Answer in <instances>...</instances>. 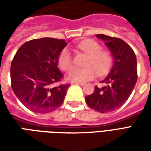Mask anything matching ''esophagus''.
<instances>
[{
  "mask_svg": "<svg viewBox=\"0 0 151 151\" xmlns=\"http://www.w3.org/2000/svg\"><path fill=\"white\" fill-rule=\"evenodd\" d=\"M74 84H76V85H79V86H84L85 84L84 83H82V82H73Z\"/></svg>",
  "mask_w": 151,
  "mask_h": 151,
  "instance_id": "obj_1",
  "label": "esophagus"
}]
</instances>
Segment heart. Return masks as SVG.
Returning <instances> with one entry per match:
<instances>
[{
	"label": "heart",
	"mask_w": 151,
	"mask_h": 151,
	"mask_svg": "<svg viewBox=\"0 0 151 151\" xmlns=\"http://www.w3.org/2000/svg\"><path fill=\"white\" fill-rule=\"evenodd\" d=\"M79 49L88 54L89 57L85 69L73 68L67 74V79L72 82H85L94 79L99 74L103 75L108 72L111 65V56L108 51L101 50L100 44L93 40H86L77 45ZM58 65L63 70H67L72 65L71 53L65 48L60 53Z\"/></svg>",
	"instance_id": "b5f03b06"
}]
</instances>
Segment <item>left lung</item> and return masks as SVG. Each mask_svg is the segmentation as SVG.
<instances>
[{
  "instance_id": "8db88e82",
  "label": "left lung",
  "mask_w": 151,
  "mask_h": 151,
  "mask_svg": "<svg viewBox=\"0 0 151 151\" xmlns=\"http://www.w3.org/2000/svg\"><path fill=\"white\" fill-rule=\"evenodd\" d=\"M104 42L111 56L113 64L108 75L95 86L91 95L86 97L89 107L101 113L120 108L131 95L137 79V58L133 50L124 40L105 35H96Z\"/></svg>"
}]
</instances>
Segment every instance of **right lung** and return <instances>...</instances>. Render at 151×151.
<instances>
[{
    "label": "right lung",
    "instance_id": "1",
    "mask_svg": "<svg viewBox=\"0 0 151 151\" xmlns=\"http://www.w3.org/2000/svg\"><path fill=\"white\" fill-rule=\"evenodd\" d=\"M66 45L64 40L35 39L23 43L15 54L10 68L12 89L31 111L48 113L63 104L69 85H52L62 78L58 57Z\"/></svg>",
    "mask_w": 151,
    "mask_h": 151
}]
</instances>
